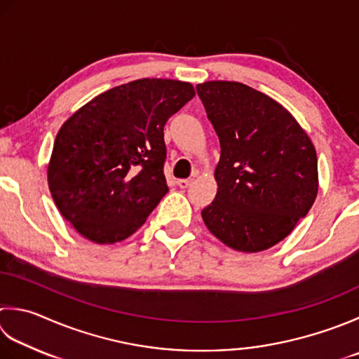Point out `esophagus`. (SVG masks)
<instances>
[{
    "mask_svg": "<svg viewBox=\"0 0 359 359\" xmlns=\"http://www.w3.org/2000/svg\"><path fill=\"white\" fill-rule=\"evenodd\" d=\"M177 185L180 188H188L189 185H191V179H180V180H177Z\"/></svg>",
    "mask_w": 359,
    "mask_h": 359,
    "instance_id": "esophagus-1",
    "label": "esophagus"
}]
</instances>
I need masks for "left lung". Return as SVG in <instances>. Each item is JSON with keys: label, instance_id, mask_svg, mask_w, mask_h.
Listing matches in <instances>:
<instances>
[{"label": "left lung", "instance_id": "1", "mask_svg": "<svg viewBox=\"0 0 359 359\" xmlns=\"http://www.w3.org/2000/svg\"><path fill=\"white\" fill-rule=\"evenodd\" d=\"M196 90L221 144L217 191L202 219L238 252L269 249L316 201L314 144L297 119L262 91L233 81L202 82Z\"/></svg>", "mask_w": 359, "mask_h": 359}]
</instances>
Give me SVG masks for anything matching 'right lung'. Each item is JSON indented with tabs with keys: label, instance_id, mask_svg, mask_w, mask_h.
I'll return each instance as SVG.
<instances>
[{
	"label": "right lung",
	"instance_id": "1",
	"mask_svg": "<svg viewBox=\"0 0 359 359\" xmlns=\"http://www.w3.org/2000/svg\"><path fill=\"white\" fill-rule=\"evenodd\" d=\"M194 95L189 82L144 77L97 95L62 124L48 185L77 233L115 244L143 226L168 193L163 128Z\"/></svg>",
	"mask_w": 359,
	"mask_h": 359
}]
</instances>
